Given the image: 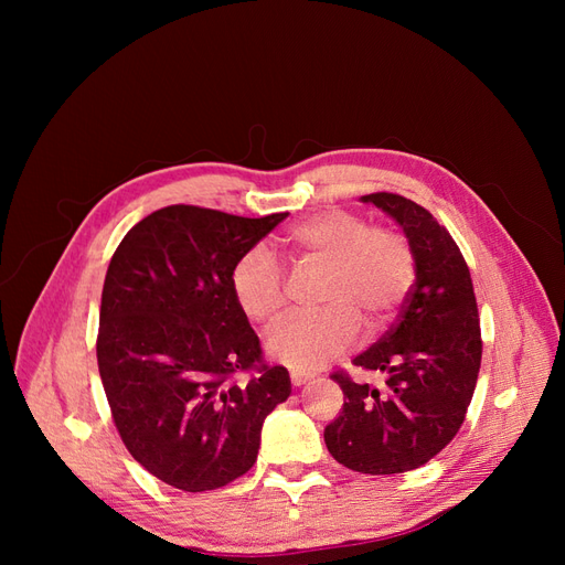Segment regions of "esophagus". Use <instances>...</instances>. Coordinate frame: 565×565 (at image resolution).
<instances>
[{
    "mask_svg": "<svg viewBox=\"0 0 565 565\" xmlns=\"http://www.w3.org/2000/svg\"><path fill=\"white\" fill-rule=\"evenodd\" d=\"M289 380H292L295 386H301L306 382H311L313 374L311 372H301V370H292V372H289Z\"/></svg>",
    "mask_w": 565,
    "mask_h": 565,
    "instance_id": "34e87169",
    "label": "esophagus"
}]
</instances>
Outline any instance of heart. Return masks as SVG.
<instances>
[{"instance_id": "obj_1", "label": "heart", "mask_w": 565, "mask_h": 565, "mask_svg": "<svg viewBox=\"0 0 565 565\" xmlns=\"http://www.w3.org/2000/svg\"><path fill=\"white\" fill-rule=\"evenodd\" d=\"M285 247L306 264L328 268L313 316L282 320L266 339V351L287 367L316 370L347 353L361 337V320L382 328L401 309L417 278L415 249L407 237L386 226H370L355 212L328 210L292 226ZM231 289L241 311L259 324L278 320L285 301V270L266 249L254 247L235 262Z\"/></svg>"}]
</instances>
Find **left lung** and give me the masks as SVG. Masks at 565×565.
<instances>
[{"label":"left lung","mask_w":565,"mask_h":565,"mask_svg":"<svg viewBox=\"0 0 565 565\" xmlns=\"http://www.w3.org/2000/svg\"><path fill=\"white\" fill-rule=\"evenodd\" d=\"M363 200L403 226L417 280L391 330L353 358L355 367L382 372L384 386L355 382L347 370L332 374L344 407L324 426V446L353 471L403 473L436 457L465 424L481 370V322L469 266L448 228L403 195Z\"/></svg>","instance_id":"left-lung-1"}]
</instances>
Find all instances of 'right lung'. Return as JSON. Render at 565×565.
I'll list each match as a JSON object with an SVG mask.
<instances>
[{"instance_id": "right-lung-1", "label": "right lung", "mask_w": 565, "mask_h": 565, "mask_svg": "<svg viewBox=\"0 0 565 565\" xmlns=\"http://www.w3.org/2000/svg\"><path fill=\"white\" fill-rule=\"evenodd\" d=\"M287 212L235 216L169 204L117 245L96 358L115 429L162 483L204 492L252 469L266 415L292 384L264 361L231 289L235 262Z\"/></svg>"}]
</instances>
